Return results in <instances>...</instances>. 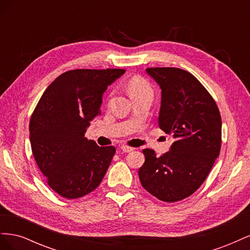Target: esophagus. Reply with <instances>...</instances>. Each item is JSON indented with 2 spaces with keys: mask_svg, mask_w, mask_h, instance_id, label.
Listing matches in <instances>:
<instances>
[{
  "mask_svg": "<svg viewBox=\"0 0 250 250\" xmlns=\"http://www.w3.org/2000/svg\"><path fill=\"white\" fill-rule=\"evenodd\" d=\"M121 150H122L123 152L128 153V152H131V151H133V150H134V148L129 147V146H126V145H123L122 147H121Z\"/></svg>",
  "mask_w": 250,
  "mask_h": 250,
  "instance_id": "obj_1",
  "label": "esophagus"
}]
</instances>
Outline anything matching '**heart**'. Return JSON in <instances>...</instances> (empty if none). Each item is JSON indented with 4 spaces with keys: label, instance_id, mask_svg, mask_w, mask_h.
I'll return each instance as SVG.
<instances>
[{
    "label": "heart",
    "instance_id": "obj_1",
    "mask_svg": "<svg viewBox=\"0 0 250 250\" xmlns=\"http://www.w3.org/2000/svg\"><path fill=\"white\" fill-rule=\"evenodd\" d=\"M128 92H129L131 98L150 95L153 96V90L149 82L142 77H133L128 81Z\"/></svg>",
    "mask_w": 250,
    "mask_h": 250
}]
</instances>
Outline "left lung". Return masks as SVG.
<instances>
[{
    "label": "left lung",
    "instance_id": "obj_1",
    "mask_svg": "<svg viewBox=\"0 0 250 250\" xmlns=\"http://www.w3.org/2000/svg\"><path fill=\"white\" fill-rule=\"evenodd\" d=\"M162 89L158 126L172 134L170 151L156 157L144 149L141 184L162 201L191 196L203 184L220 153L221 116L213 97L191 73L177 67H148Z\"/></svg>",
    "mask_w": 250,
    "mask_h": 250
}]
</instances>
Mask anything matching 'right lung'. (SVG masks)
Returning <instances> with one entry per match:
<instances>
[{
    "label": "right lung",
    "mask_w": 250,
    "mask_h": 250,
    "mask_svg": "<svg viewBox=\"0 0 250 250\" xmlns=\"http://www.w3.org/2000/svg\"><path fill=\"white\" fill-rule=\"evenodd\" d=\"M125 70L79 69L58 76L44 90L29 124L32 153L53 191L80 198L100 185L116 148L84 134L101 111L102 96Z\"/></svg>",
    "instance_id": "add662e5"
}]
</instances>
